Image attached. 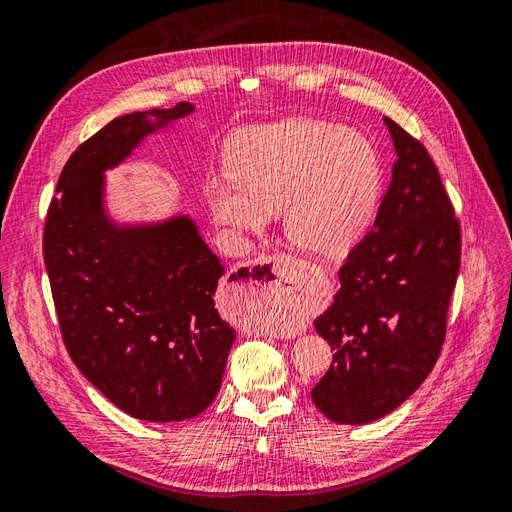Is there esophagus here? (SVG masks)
I'll use <instances>...</instances> for the list:
<instances>
[{"label":"esophagus","mask_w":512,"mask_h":512,"mask_svg":"<svg viewBox=\"0 0 512 512\" xmlns=\"http://www.w3.org/2000/svg\"><path fill=\"white\" fill-rule=\"evenodd\" d=\"M292 265H294V260L290 256H286V254L269 256L265 269L273 271L275 277H273V280H265V277H260V280L256 282V286L262 292V303H265V305H275L277 301L284 299V290H288V288H284L280 282L286 280V273L292 269ZM250 282H254V280H250Z\"/></svg>","instance_id":"esophagus-1"}]
</instances>
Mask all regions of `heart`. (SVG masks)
I'll list each match as a JSON object with an SVG mask.
<instances>
[{
    "instance_id": "obj_1",
    "label": "heart",
    "mask_w": 512,
    "mask_h": 512,
    "mask_svg": "<svg viewBox=\"0 0 512 512\" xmlns=\"http://www.w3.org/2000/svg\"><path fill=\"white\" fill-rule=\"evenodd\" d=\"M232 179H213L215 218L260 232L286 211V237L299 250L339 258L361 237L380 188V158L367 136L316 119H290L237 138Z\"/></svg>"
}]
</instances>
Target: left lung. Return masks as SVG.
<instances>
[{
	"label": "left lung",
	"instance_id": "left-lung-1",
	"mask_svg": "<svg viewBox=\"0 0 512 512\" xmlns=\"http://www.w3.org/2000/svg\"><path fill=\"white\" fill-rule=\"evenodd\" d=\"M397 160L367 235L339 267L342 288L316 331L335 350L312 389L335 423L393 412L431 374L459 275L461 226L427 149L384 117Z\"/></svg>",
	"mask_w": 512,
	"mask_h": 512
}]
</instances>
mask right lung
Returning <instances> with one entry per match:
<instances>
[{"mask_svg":"<svg viewBox=\"0 0 512 512\" xmlns=\"http://www.w3.org/2000/svg\"><path fill=\"white\" fill-rule=\"evenodd\" d=\"M194 106L113 119L76 149L46 211L42 254L72 363L141 421H183L220 391L235 331L215 307L224 275L192 220L117 228L102 209V173L141 138Z\"/></svg>","mask_w":512,"mask_h":512,"instance_id":"add662e5","label":"right lung"}]
</instances>
